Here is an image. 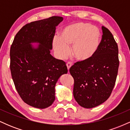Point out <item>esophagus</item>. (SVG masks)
Here are the masks:
<instances>
[{
  "label": "esophagus",
  "mask_w": 130,
  "mask_h": 130,
  "mask_svg": "<svg viewBox=\"0 0 130 130\" xmlns=\"http://www.w3.org/2000/svg\"><path fill=\"white\" fill-rule=\"evenodd\" d=\"M72 66V63L70 62H68V63H67V68H68V70H69L70 68V67Z\"/></svg>",
  "instance_id": "esophagus-1"
}]
</instances>
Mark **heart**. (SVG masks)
I'll return each mask as SVG.
<instances>
[{
	"mask_svg": "<svg viewBox=\"0 0 130 130\" xmlns=\"http://www.w3.org/2000/svg\"><path fill=\"white\" fill-rule=\"evenodd\" d=\"M101 32L96 27L84 22H75L65 26L53 41L54 50L60 58L70 53L79 61L90 59L96 54L101 43Z\"/></svg>",
	"mask_w": 130,
	"mask_h": 130,
	"instance_id": "obj_1",
	"label": "heart"
}]
</instances>
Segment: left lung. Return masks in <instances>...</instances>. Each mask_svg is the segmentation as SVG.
Wrapping results in <instances>:
<instances>
[{
	"instance_id": "left-lung-1",
	"label": "left lung",
	"mask_w": 130,
	"mask_h": 130,
	"mask_svg": "<svg viewBox=\"0 0 130 130\" xmlns=\"http://www.w3.org/2000/svg\"><path fill=\"white\" fill-rule=\"evenodd\" d=\"M99 48L90 59L74 63L70 73L74 79L73 95L80 106L92 108L110 96L119 66V49L109 30L102 26Z\"/></svg>"
}]
</instances>
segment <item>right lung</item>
<instances>
[{
	"instance_id": "1",
	"label": "right lung",
	"mask_w": 130,
	"mask_h": 130,
	"mask_svg": "<svg viewBox=\"0 0 130 130\" xmlns=\"http://www.w3.org/2000/svg\"><path fill=\"white\" fill-rule=\"evenodd\" d=\"M63 18L54 16L31 22L16 34L10 47V71L18 93L31 106L44 109L55 100V86L68 69L51 55L56 27ZM38 42L37 48L31 42Z\"/></svg>"
}]
</instances>
